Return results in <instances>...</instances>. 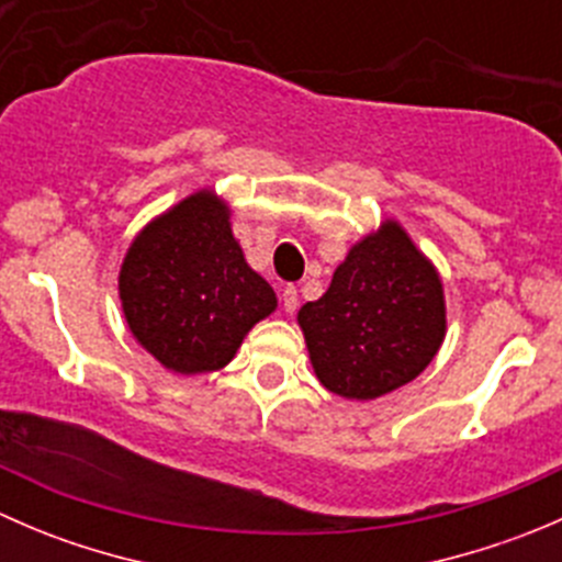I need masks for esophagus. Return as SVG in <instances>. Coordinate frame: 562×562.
Segmentation results:
<instances>
[{
	"mask_svg": "<svg viewBox=\"0 0 562 562\" xmlns=\"http://www.w3.org/2000/svg\"><path fill=\"white\" fill-rule=\"evenodd\" d=\"M282 307H285V313H296L299 307V291L293 285L282 288Z\"/></svg>",
	"mask_w": 562,
	"mask_h": 562,
	"instance_id": "1",
	"label": "esophagus"
}]
</instances>
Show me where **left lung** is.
Instances as JSON below:
<instances>
[{
    "label": "left lung",
    "mask_w": 562,
    "mask_h": 562,
    "mask_svg": "<svg viewBox=\"0 0 562 562\" xmlns=\"http://www.w3.org/2000/svg\"><path fill=\"white\" fill-rule=\"evenodd\" d=\"M296 321L323 386L345 400H378L422 375L443 345V282L407 231L383 220Z\"/></svg>",
    "instance_id": "8db88e82"
}]
</instances>
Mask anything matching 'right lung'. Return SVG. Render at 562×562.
<instances>
[{
	"label": "right lung",
	"mask_w": 562,
	"mask_h": 562,
	"mask_svg": "<svg viewBox=\"0 0 562 562\" xmlns=\"http://www.w3.org/2000/svg\"><path fill=\"white\" fill-rule=\"evenodd\" d=\"M130 331L176 375L223 370L249 328L277 310V293L241 252L231 206L192 192L138 231L119 269Z\"/></svg>",
	"instance_id": "1"
}]
</instances>
